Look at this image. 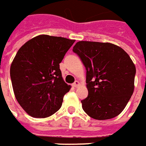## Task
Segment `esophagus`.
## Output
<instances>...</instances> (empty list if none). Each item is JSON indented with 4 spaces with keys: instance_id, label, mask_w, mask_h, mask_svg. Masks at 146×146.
Returning a JSON list of instances; mask_svg holds the SVG:
<instances>
[{
    "instance_id": "esophagus-1",
    "label": "esophagus",
    "mask_w": 146,
    "mask_h": 146,
    "mask_svg": "<svg viewBox=\"0 0 146 146\" xmlns=\"http://www.w3.org/2000/svg\"><path fill=\"white\" fill-rule=\"evenodd\" d=\"M79 85H80V82H79L78 81H76V82L73 84V87H78Z\"/></svg>"
}]
</instances>
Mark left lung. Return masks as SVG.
Returning <instances> with one entry per match:
<instances>
[{"label":"left lung","mask_w":146,"mask_h":146,"mask_svg":"<svg viewBox=\"0 0 146 146\" xmlns=\"http://www.w3.org/2000/svg\"><path fill=\"white\" fill-rule=\"evenodd\" d=\"M73 52L86 69L87 98L82 100L84 111L103 120L117 116L134 90L136 67L123 48L110 43L79 41Z\"/></svg>","instance_id":"1"}]
</instances>
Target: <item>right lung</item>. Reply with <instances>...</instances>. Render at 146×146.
I'll use <instances>...</instances> for the list:
<instances>
[{"label": "right lung", "instance_id": "add662e5", "mask_svg": "<svg viewBox=\"0 0 146 146\" xmlns=\"http://www.w3.org/2000/svg\"><path fill=\"white\" fill-rule=\"evenodd\" d=\"M75 40L40 35L19 48L10 66L15 98L35 118H46L60 108L71 86L64 82L60 63Z\"/></svg>", "mask_w": 146, "mask_h": 146}]
</instances>
